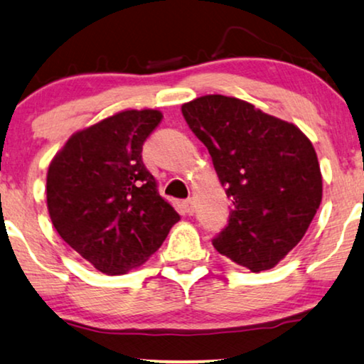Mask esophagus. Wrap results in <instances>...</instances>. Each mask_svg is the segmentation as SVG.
Listing matches in <instances>:
<instances>
[{
    "label": "esophagus",
    "mask_w": 364,
    "mask_h": 364,
    "mask_svg": "<svg viewBox=\"0 0 364 364\" xmlns=\"http://www.w3.org/2000/svg\"><path fill=\"white\" fill-rule=\"evenodd\" d=\"M182 205H183V210L187 212V215H193V212H196V210H193V202H192V198H187V200H183Z\"/></svg>",
    "instance_id": "34e87169"
}]
</instances>
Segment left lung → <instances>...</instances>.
<instances>
[{"label":"left lung","mask_w":364,"mask_h":364,"mask_svg":"<svg viewBox=\"0 0 364 364\" xmlns=\"http://www.w3.org/2000/svg\"><path fill=\"white\" fill-rule=\"evenodd\" d=\"M182 114L233 203L213 247L253 273L270 270L301 240L321 203L313 144L295 124L237 97L208 94L183 104Z\"/></svg>","instance_id":"1"}]
</instances>
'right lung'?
Here are the masks:
<instances>
[{
  "instance_id": "obj_1",
  "label": "right lung",
  "mask_w": 364,
  "mask_h": 364,
  "mask_svg": "<svg viewBox=\"0 0 364 364\" xmlns=\"http://www.w3.org/2000/svg\"><path fill=\"white\" fill-rule=\"evenodd\" d=\"M161 121L156 109L117 112L73 134L49 164L54 228L106 275L142 265L181 220L142 162L144 142Z\"/></svg>"
}]
</instances>
